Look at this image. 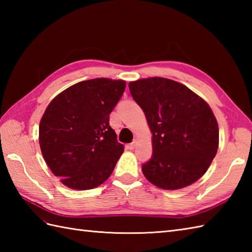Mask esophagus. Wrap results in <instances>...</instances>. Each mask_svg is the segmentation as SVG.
I'll return each instance as SVG.
<instances>
[{
  "instance_id": "obj_1",
  "label": "esophagus",
  "mask_w": 252,
  "mask_h": 252,
  "mask_svg": "<svg viewBox=\"0 0 252 252\" xmlns=\"http://www.w3.org/2000/svg\"><path fill=\"white\" fill-rule=\"evenodd\" d=\"M136 145H137V141H133L131 144H127L126 147L129 149H134L136 147Z\"/></svg>"
}]
</instances>
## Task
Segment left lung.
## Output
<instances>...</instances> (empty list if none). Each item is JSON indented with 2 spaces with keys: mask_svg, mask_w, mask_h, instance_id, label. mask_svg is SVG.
<instances>
[{
  "mask_svg": "<svg viewBox=\"0 0 252 252\" xmlns=\"http://www.w3.org/2000/svg\"><path fill=\"white\" fill-rule=\"evenodd\" d=\"M129 89L153 134V156L142 165L143 174L162 189L195 183L219 147L218 121L210 106L184 84L165 78L136 80Z\"/></svg>",
  "mask_w": 252,
  "mask_h": 252,
  "instance_id": "left-lung-1",
  "label": "left lung"
}]
</instances>
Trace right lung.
<instances>
[{
    "mask_svg": "<svg viewBox=\"0 0 252 252\" xmlns=\"http://www.w3.org/2000/svg\"><path fill=\"white\" fill-rule=\"evenodd\" d=\"M126 81L96 78L71 85L46 107L39 126L46 164L71 189L103 184L123 153L109 115L125 92Z\"/></svg>",
    "mask_w": 252,
    "mask_h": 252,
    "instance_id": "right-lung-1",
    "label": "right lung"
}]
</instances>
